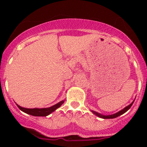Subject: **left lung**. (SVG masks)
Instances as JSON below:
<instances>
[{
	"instance_id": "1",
	"label": "left lung",
	"mask_w": 147,
	"mask_h": 147,
	"mask_svg": "<svg viewBox=\"0 0 147 147\" xmlns=\"http://www.w3.org/2000/svg\"><path fill=\"white\" fill-rule=\"evenodd\" d=\"M134 101H135V100H134ZM134 101H133V102H132V103L130 104V105H128V106H127V107H124V108L123 109V110H120L119 112L116 113H115V114H113V115H102V114H101V113H98L96 112V111H93V110H91V111H92V113H93V114H95V115H97L98 117L102 118V119H115V118L118 117V116H119V115H122V114H124V113L127 112V110H128L129 108H130L131 106H132V104H133V102H134Z\"/></svg>"
}]
</instances>
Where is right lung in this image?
Listing matches in <instances>:
<instances>
[{
    "label": "right lung",
    "mask_w": 147,
    "mask_h": 147,
    "mask_svg": "<svg viewBox=\"0 0 147 147\" xmlns=\"http://www.w3.org/2000/svg\"><path fill=\"white\" fill-rule=\"evenodd\" d=\"M65 100H62L61 102H59V103L56 104L54 106H51L50 107H48V108H25V107H22L20 106H19L18 105H17V106L18 107V108L20 109V110H22L23 112L26 113L27 114H29V115H34V116H47L49 114H51L52 112H54V110H56L57 108H59L62 104L64 103Z\"/></svg>",
    "instance_id": "obj_1"
}]
</instances>
